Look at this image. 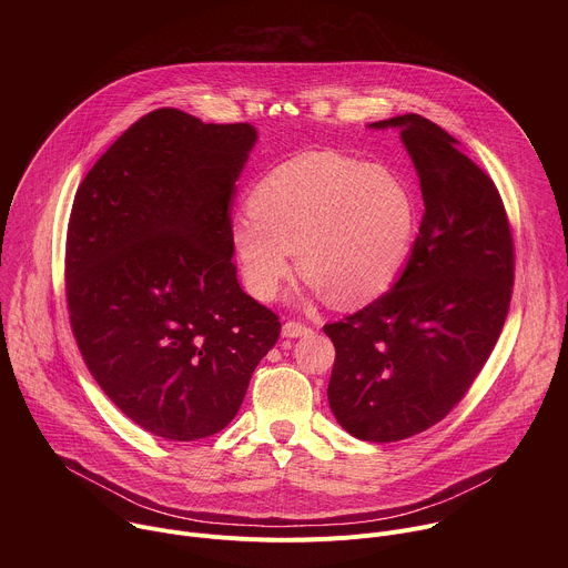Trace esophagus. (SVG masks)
<instances>
[{
  "label": "esophagus",
  "mask_w": 568,
  "mask_h": 568,
  "mask_svg": "<svg viewBox=\"0 0 568 568\" xmlns=\"http://www.w3.org/2000/svg\"><path fill=\"white\" fill-rule=\"evenodd\" d=\"M310 333H312V328H307V326H303V323H296V321H287V323H283V331H281V335H283L285 339L305 337V335H310Z\"/></svg>",
  "instance_id": "obj_1"
}]
</instances>
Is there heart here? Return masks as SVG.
I'll return each instance as SVG.
<instances>
[{
  "instance_id": "obj_1",
  "label": "heart",
  "mask_w": 568,
  "mask_h": 568,
  "mask_svg": "<svg viewBox=\"0 0 568 568\" xmlns=\"http://www.w3.org/2000/svg\"><path fill=\"white\" fill-rule=\"evenodd\" d=\"M418 231V206L395 173L335 152H307L272 169L231 224V247L247 290L274 301L292 274L303 298L357 307L402 272Z\"/></svg>"
}]
</instances>
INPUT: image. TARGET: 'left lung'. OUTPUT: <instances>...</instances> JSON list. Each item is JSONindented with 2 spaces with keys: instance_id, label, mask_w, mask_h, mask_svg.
<instances>
[{
  "instance_id": "obj_1",
  "label": "left lung",
  "mask_w": 568,
  "mask_h": 568,
  "mask_svg": "<svg viewBox=\"0 0 568 568\" xmlns=\"http://www.w3.org/2000/svg\"><path fill=\"white\" fill-rule=\"evenodd\" d=\"M397 128L420 180L425 215L393 287L323 326L337 351L328 402L355 438L395 443L440 423L488 362L508 314L515 256L495 182L420 114Z\"/></svg>"
}]
</instances>
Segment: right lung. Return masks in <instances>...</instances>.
<instances>
[{
    "instance_id": "add662e5",
    "label": "right lung",
    "mask_w": 568,
    "mask_h": 568,
    "mask_svg": "<svg viewBox=\"0 0 568 568\" xmlns=\"http://www.w3.org/2000/svg\"><path fill=\"white\" fill-rule=\"evenodd\" d=\"M256 141L252 123L161 108L75 193L64 256L73 337L105 395L152 436L189 443L224 429L281 335L231 263V200Z\"/></svg>"
}]
</instances>
